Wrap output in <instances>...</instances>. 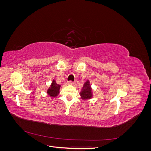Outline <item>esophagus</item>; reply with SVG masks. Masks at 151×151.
Listing matches in <instances>:
<instances>
[{
    "instance_id": "1",
    "label": "esophagus",
    "mask_w": 151,
    "mask_h": 151,
    "mask_svg": "<svg viewBox=\"0 0 151 151\" xmlns=\"http://www.w3.org/2000/svg\"><path fill=\"white\" fill-rule=\"evenodd\" d=\"M74 83H75L74 82H73V81H70L68 82V84H69V85H74Z\"/></svg>"
}]
</instances>
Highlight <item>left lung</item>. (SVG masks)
<instances>
[{"label": "left lung", "instance_id": "1", "mask_svg": "<svg viewBox=\"0 0 151 151\" xmlns=\"http://www.w3.org/2000/svg\"><path fill=\"white\" fill-rule=\"evenodd\" d=\"M80 96L83 100H89L93 98V89L89 80H87L84 83L83 88L81 89Z\"/></svg>", "mask_w": 151, "mask_h": 151}]
</instances>
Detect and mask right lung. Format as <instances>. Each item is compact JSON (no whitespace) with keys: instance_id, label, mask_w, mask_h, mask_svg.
Wrapping results in <instances>:
<instances>
[{"instance_id":"right-lung-1","label":"right lung","mask_w":151,"mask_h":151,"mask_svg":"<svg viewBox=\"0 0 151 151\" xmlns=\"http://www.w3.org/2000/svg\"><path fill=\"white\" fill-rule=\"evenodd\" d=\"M61 86L57 84L55 79L52 80L51 85L50 86L48 89L47 91V93L52 98H55L60 93V89Z\"/></svg>"}]
</instances>
